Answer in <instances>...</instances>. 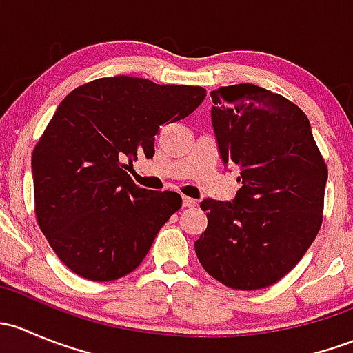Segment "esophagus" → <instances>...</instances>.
Returning <instances> with one entry per match:
<instances>
[{
    "mask_svg": "<svg viewBox=\"0 0 353 353\" xmlns=\"http://www.w3.org/2000/svg\"><path fill=\"white\" fill-rule=\"evenodd\" d=\"M196 205H198L196 199L188 198V196L183 198V206H184V208H193V206H196Z\"/></svg>",
    "mask_w": 353,
    "mask_h": 353,
    "instance_id": "1",
    "label": "esophagus"
}]
</instances>
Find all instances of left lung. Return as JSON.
<instances>
[{
	"mask_svg": "<svg viewBox=\"0 0 353 353\" xmlns=\"http://www.w3.org/2000/svg\"><path fill=\"white\" fill-rule=\"evenodd\" d=\"M223 162L241 167L234 201L203 199L194 243L208 275L236 290L279 282L307 252L325 210L328 167L299 105L251 83L212 92Z\"/></svg>",
	"mask_w": 353,
	"mask_h": 353,
	"instance_id": "left-lung-1",
	"label": "left lung"
}]
</instances>
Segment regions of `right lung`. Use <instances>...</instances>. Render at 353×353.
I'll return each instance as SVG.
<instances>
[{
	"label": "right lung",
	"mask_w": 353,
	"mask_h": 353,
	"mask_svg": "<svg viewBox=\"0 0 353 353\" xmlns=\"http://www.w3.org/2000/svg\"><path fill=\"white\" fill-rule=\"evenodd\" d=\"M203 87L108 77L63 99L32 154L35 219L56 256L81 279L133 272L183 205L174 191L138 188L128 170L163 124L190 116Z\"/></svg>",
	"instance_id": "add662e5"
}]
</instances>
